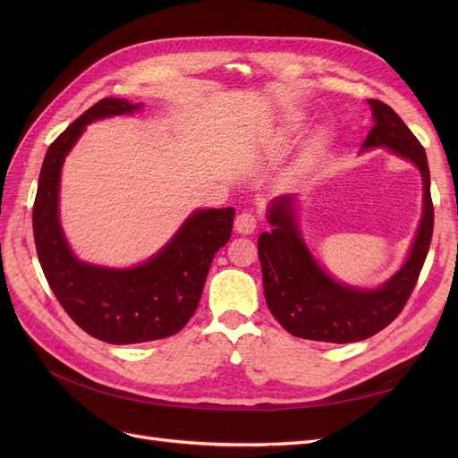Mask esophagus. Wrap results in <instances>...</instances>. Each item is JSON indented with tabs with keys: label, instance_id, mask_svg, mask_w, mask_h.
<instances>
[{
	"label": "esophagus",
	"instance_id": "esophagus-1",
	"mask_svg": "<svg viewBox=\"0 0 458 458\" xmlns=\"http://www.w3.org/2000/svg\"><path fill=\"white\" fill-rule=\"evenodd\" d=\"M256 226H258V219H256V215L250 211H242L235 216V232L237 233L250 235V233H254Z\"/></svg>",
	"mask_w": 458,
	"mask_h": 458
}]
</instances>
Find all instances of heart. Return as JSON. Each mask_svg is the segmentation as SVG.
<instances>
[{
    "label": "heart",
    "instance_id": "obj_1",
    "mask_svg": "<svg viewBox=\"0 0 458 458\" xmlns=\"http://www.w3.org/2000/svg\"><path fill=\"white\" fill-rule=\"evenodd\" d=\"M304 126H306V118L304 116L290 114V116H285L284 123H282V135L287 140L295 139V137H299L304 131ZM325 140H327V133L323 130L316 131L314 137H311V140H310V152H318L325 144Z\"/></svg>",
    "mask_w": 458,
    "mask_h": 458
}]
</instances>
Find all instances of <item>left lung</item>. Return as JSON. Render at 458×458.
<instances>
[{
    "label": "left lung",
    "mask_w": 458,
    "mask_h": 458,
    "mask_svg": "<svg viewBox=\"0 0 458 458\" xmlns=\"http://www.w3.org/2000/svg\"><path fill=\"white\" fill-rule=\"evenodd\" d=\"M368 104L375 126L362 144V152L386 148L418 166L423 180L421 221L401 269L371 290L344 284L327 273L302 237L297 199L292 195L273 199L267 209L273 230L261 232L258 239L263 293L276 321L297 338L352 344L388 327L411 297L430 247L435 209L425 148L390 106L378 100Z\"/></svg>",
    "instance_id": "8db88e82"
}]
</instances>
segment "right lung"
I'll use <instances>...</instances> for the list:
<instances>
[{"mask_svg":"<svg viewBox=\"0 0 458 458\" xmlns=\"http://www.w3.org/2000/svg\"><path fill=\"white\" fill-rule=\"evenodd\" d=\"M140 107L104 98L74 120L46 152L33 206L37 254L52 292L78 327L113 345L163 340L187 325L200 302L213 256L232 235L235 215L233 208L192 211L171 242L133 267L96 266L74 254L59 216L63 163L90 123Z\"/></svg>","mask_w":458,"mask_h":458,"instance_id":"add662e5","label":"right lung"}]
</instances>
